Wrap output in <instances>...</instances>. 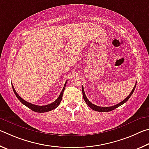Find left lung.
Wrapping results in <instances>:
<instances>
[{
	"instance_id": "left-lung-1",
	"label": "left lung",
	"mask_w": 149,
	"mask_h": 149,
	"mask_svg": "<svg viewBox=\"0 0 149 149\" xmlns=\"http://www.w3.org/2000/svg\"><path fill=\"white\" fill-rule=\"evenodd\" d=\"M135 86H136V84L135 85L134 88H133L132 91L131 92V93H130V95L127 96V97L125 99V100H124L122 101H121L120 103H119L117 104V105H115L114 106H111V107H100V106H97L94 105V104H93L90 102V101L88 100L87 97H86V95H85V93H84V88H83V86H82V94H83V97H84V100L85 101L86 103L87 104V105L93 109V110H94L95 111H98V112H109V111H111L114 110V109H115L116 108L118 107H120L122 105H123L124 103H125L126 102V101L129 100L130 97H131L132 93H134V90L135 88Z\"/></svg>"
}]
</instances>
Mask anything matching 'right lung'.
Listing matches in <instances>:
<instances>
[{
	"instance_id": "1",
	"label": "right lung",
	"mask_w": 149,
	"mask_h": 149,
	"mask_svg": "<svg viewBox=\"0 0 149 149\" xmlns=\"http://www.w3.org/2000/svg\"><path fill=\"white\" fill-rule=\"evenodd\" d=\"M66 84H67V82H65V84L64 85L63 88L61 93H60L59 97H57V100L55 101L54 102L50 104H48V105H43V106H39V105H34V104L30 103L27 102V101H25L24 100H23V99L19 95L17 94V93L15 92V90L14 89V86H13V85H12V88H13V90H14V92L15 93V95H16V97H17L18 100H19L21 101V102H22L23 104V105H25L26 107H27L28 108H29L32 111L36 112V113H45V112H48V111H50L52 110H53V109H55L56 107H57L59 106V105L60 104V103H61V100H62L63 93L65 86H66Z\"/></svg>"
}]
</instances>
